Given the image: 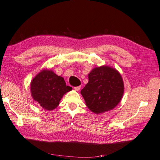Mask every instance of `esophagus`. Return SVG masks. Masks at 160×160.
I'll return each instance as SVG.
<instances>
[{
  "label": "esophagus",
  "mask_w": 160,
  "mask_h": 160,
  "mask_svg": "<svg viewBox=\"0 0 160 160\" xmlns=\"http://www.w3.org/2000/svg\"><path fill=\"white\" fill-rule=\"evenodd\" d=\"M80 88H81V86H77V87H74V89L76 90V91H78V90H79Z\"/></svg>",
  "instance_id": "34e87169"
}]
</instances>
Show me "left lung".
I'll return each mask as SVG.
<instances>
[{
  "mask_svg": "<svg viewBox=\"0 0 160 160\" xmlns=\"http://www.w3.org/2000/svg\"><path fill=\"white\" fill-rule=\"evenodd\" d=\"M124 83L120 72L108 65L92 69L88 82L81 90L86 106L96 114L113 109L121 100Z\"/></svg>",
  "mask_w": 160,
  "mask_h": 160,
  "instance_id": "1",
  "label": "left lung"
}]
</instances>
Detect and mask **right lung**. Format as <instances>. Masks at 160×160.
<instances>
[{"label":"right lung","mask_w":160,"mask_h":160,"mask_svg":"<svg viewBox=\"0 0 160 160\" xmlns=\"http://www.w3.org/2000/svg\"><path fill=\"white\" fill-rule=\"evenodd\" d=\"M72 89V87L66 86L64 78L47 69L41 70L31 82L32 99L47 111L55 109L62 96Z\"/></svg>","instance_id":"right-lung-1"}]
</instances>
